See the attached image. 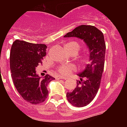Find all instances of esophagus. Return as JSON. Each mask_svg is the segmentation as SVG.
Listing matches in <instances>:
<instances>
[{
    "label": "esophagus",
    "instance_id": "obj_1",
    "mask_svg": "<svg viewBox=\"0 0 127 127\" xmlns=\"http://www.w3.org/2000/svg\"><path fill=\"white\" fill-rule=\"evenodd\" d=\"M56 78H57V79H65V78H64V77H63V76H56Z\"/></svg>",
    "mask_w": 127,
    "mask_h": 127
}]
</instances>
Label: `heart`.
Returning a JSON list of instances; mask_svg holds the SVG:
<instances>
[{
  "mask_svg": "<svg viewBox=\"0 0 127 127\" xmlns=\"http://www.w3.org/2000/svg\"><path fill=\"white\" fill-rule=\"evenodd\" d=\"M67 45L71 46V47L77 54L80 50V45L79 43L76 42V41H71V42L68 43ZM83 62L86 63L88 62V59H84ZM74 70H75V68L72 65H62L57 68V72L59 75L64 76L69 75L70 74H71Z\"/></svg>",
  "mask_w": 127,
  "mask_h": 127,
  "instance_id": "b5f03b06",
  "label": "heart"
}]
</instances>
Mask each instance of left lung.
I'll use <instances>...</instances> for the list:
<instances>
[{
  "mask_svg": "<svg viewBox=\"0 0 127 127\" xmlns=\"http://www.w3.org/2000/svg\"><path fill=\"white\" fill-rule=\"evenodd\" d=\"M64 37L82 39L90 51V63L78 74L80 78L77 81V86L72 92L66 94L68 101L73 106L84 107L94 99L100 86L106 49L104 36L95 26L82 25Z\"/></svg>",
  "mask_w": 127,
  "mask_h": 127,
  "instance_id": "8db88e82",
  "label": "left lung"
}]
</instances>
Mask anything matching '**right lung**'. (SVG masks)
Masks as SVG:
<instances>
[{
  "label": "right lung",
  "mask_w": 127,
  "mask_h": 127,
  "mask_svg": "<svg viewBox=\"0 0 127 127\" xmlns=\"http://www.w3.org/2000/svg\"><path fill=\"white\" fill-rule=\"evenodd\" d=\"M47 46L17 39L13 43L10 55V65L13 83L24 100L32 104L43 102L47 97V86L55 79L47 74L44 78L37 74L35 68L46 55Z\"/></svg>",
  "instance_id": "obj_1"
}]
</instances>
